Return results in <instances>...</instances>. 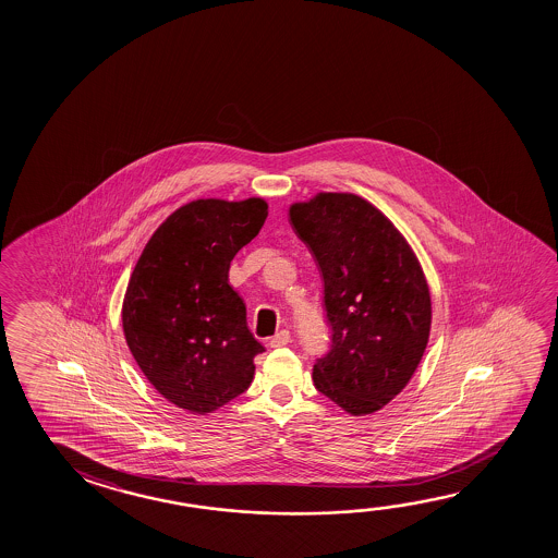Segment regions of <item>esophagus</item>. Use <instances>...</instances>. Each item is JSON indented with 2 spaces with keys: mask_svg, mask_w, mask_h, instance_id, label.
<instances>
[{
  "mask_svg": "<svg viewBox=\"0 0 558 558\" xmlns=\"http://www.w3.org/2000/svg\"><path fill=\"white\" fill-rule=\"evenodd\" d=\"M292 342V335H290V330H280V332H276L275 337L270 338V347L280 348L286 347V344H290Z\"/></svg>",
  "mask_w": 558,
  "mask_h": 558,
  "instance_id": "esophagus-1",
  "label": "esophagus"
}]
</instances>
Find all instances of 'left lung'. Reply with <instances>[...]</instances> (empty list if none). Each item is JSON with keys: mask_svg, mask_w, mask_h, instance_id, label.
Masks as SVG:
<instances>
[{"mask_svg": "<svg viewBox=\"0 0 558 558\" xmlns=\"http://www.w3.org/2000/svg\"><path fill=\"white\" fill-rule=\"evenodd\" d=\"M290 223L319 268L330 329L313 384L354 416L379 411L409 384L428 344L421 265L393 223L356 194L320 192L293 204Z\"/></svg>", "mask_w": 558, "mask_h": 558, "instance_id": "8db88e82", "label": "left lung"}]
</instances>
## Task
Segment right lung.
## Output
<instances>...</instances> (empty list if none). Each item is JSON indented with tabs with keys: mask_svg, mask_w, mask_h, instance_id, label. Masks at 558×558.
<instances>
[{
	"mask_svg": "<svg viewBox=\"0 0 558 558\" xmlns=\"http://www.w3.org/2000/svg\"><path fill=\"white\" fill-rule=\"evenodd\" d=\"M263 198L194 201L147 241L130 276L122 327L149 384L186 411H216L247 391L265 347L229 286V265L258 235Z\"/></svg>",
	"mask_w": 558,
	"mask_h": 558,
	"instance_id": "add662e5",
	"label": "right lung"
}]
</instances>
